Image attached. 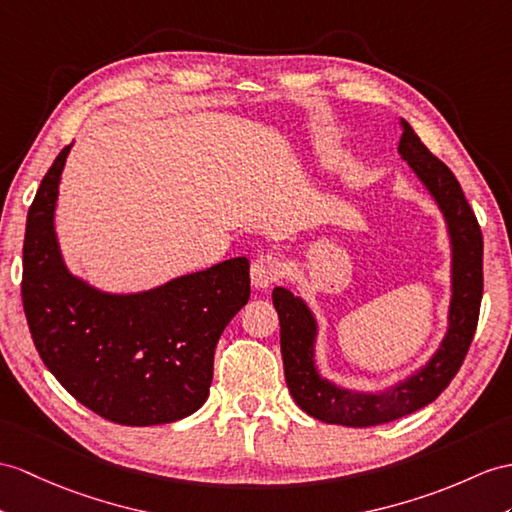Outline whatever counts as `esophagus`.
Here are the masks:
<instances>
[{
  "label": "esophagus",
  "mask_w": 512,
  "mask_h": 512,
  "mask_svg": "<svg viewBox=\"0 0 512 512\" xmlns=\"http://www.w3.org/2000/svg\"><path fill=\"white\" fill-rule=\"evenodd\" d=\"M282 260L273 254H263L258 256L252 269H249V276H252V286L254 289H267L273 282H278L282 278Z\"/></svg>",
  "instance_id": "34e87169"
}]
</instances>
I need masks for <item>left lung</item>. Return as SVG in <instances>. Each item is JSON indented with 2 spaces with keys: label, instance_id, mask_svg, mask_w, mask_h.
I'll list each match as a JSON object with an SVG mask.
<instances>
[{
  "label": "left lung",
  "instance_id": "obj_1",
  "mask_svg": "<svg viewBox=\"0 0 512 512\" xmlns=\"http://www.w3.org/2000/svg\"><path fill=\"white\" fill-rule=\"evenodd\" d=\"M400 126L402 139L397 152L439 206L452 245V299L447 332L439 350L421 369L386 391L365 393L343 389L321 378L317 369L315 343L319 326L304 299L282 286H276L271 295L280 317L284 378L295 404L310 417L339 426H380L434 402L463 365L478 326L482 302V232L478 219L450 167L421 143L404 119Z\"/></svg>",
  "mask_w": 512,
  "mask_h": 512
}]
</instances>
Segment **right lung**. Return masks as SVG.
Wrapping results in <instances>:
<instances>
[{
  "label": "right lung",
  "mask_w": 512,
  "mask_h": 512,
  "mask_svg": "<svg viewBox=\"0 0 512 512\" xmlns=\"http://www.w3.org/2000/svg\"><path fill=\"white\" fill-rule=\"evenodd\" d=\"M67 145L36 191L23 241V310L36 352L93 413L121 426L171 423L202 406L223 328L249 299V260H223L141 293L73 276L54 215Z\"/></svg>",
  "instance_id": "add662e5"
}]
</instances>
